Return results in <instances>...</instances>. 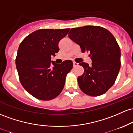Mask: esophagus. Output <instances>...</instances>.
I'll list each match as a JSON object with an SVG mask.
<instances>
[{"label":"esophagus","mask_w":133,"mask_h":133,"mask_svg":"<svg viewBox=\"0 0 133 133\" xmlns=\"http://www.w3.org/2000/svg\"><path fill=\"white\" fill-rule=\"evenodd\" d=\"M73 64H74V66H77V65H78V63H77L74 62H73Z\"/></svg>","instance_id":"1"}]
</instances>
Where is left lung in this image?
<instances>
[{
  "label": "left lung",
  "mask_w": 133,
  "mask_h": 133,
  "mask_svg": "<svg viewBox=\"0 0 133 133\" xmlns=\"http://www.w3.org/2000/svg\"><path fill=\"white\" fill-rule=\"evenodd\" d=\"M70 39L80 46L82 52L89 51L92 64L79 63L84 73L78 77L80 89L86 94L99 96L113 85L121 67V51L114 36L102 27L85 26L72 28Z\"/></svg>",
  "instance_id": "left-lung-1"
}]
</instances>
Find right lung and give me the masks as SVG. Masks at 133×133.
Wrapping results in <instances>:
<instances>
[{
  "mask_svg": "<svg viewBox=\"0 0 133 133\" xmlns=\"http://www.w3.org/2000/svg\"><path fill=\"white\" fill-rule=\"evenodd\" d=\"M70 29H39L21 43L16 59L19 80L27 92L43 101L53 99L61 93L71 60L62 64L51 60L59 51L58 43Z\"/></svg>",
  "mask_w": 133,
  "mask_h": 133,
  "instance_id": "obj_1",
  "label": "right lung"
}]
</instances>
